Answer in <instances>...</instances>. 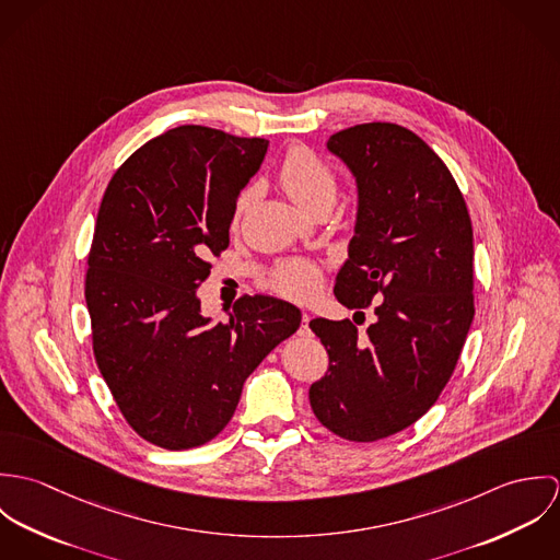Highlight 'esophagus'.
<instances>
[{"mask_svg": "<svg viewBox=\"0 0 560 560\" xmlns=\"http://www.w3.org/2000/svg\"><path fill=\"white\" fill-rule=\"evenodd\" d=\"M311 320H313V317H311L308 313H302V329H300L302 334H308V331H311V327H308Z\"/></svg>", "mask_w": 560, "mask_h": 560, "instance_id": "esophagus-1", "label": "esophagus"}]
</instances>
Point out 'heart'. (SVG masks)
<instances>
[{"mask_svg": "<svg viewBox=\"0 0 560 560\" xmlns=\"http://www.w3.org/2000/svg\"><path fill=\"white\" fill-rule=\"evenodd\" d=\"M280 185L284 187L289 198L311 215L325 207H334L338 194L334 170L306 147H295L289 151L280 167ZM249 200L252 189L241 194L235 218H240ZM273 287L284 298L308 300L319 291V269L306 260L287 262L276 271Z\"/></svg>", "mask_w": 560, "mask_h": 560, "instance_id": "heart-1", "label": "heart"}]
</instances>
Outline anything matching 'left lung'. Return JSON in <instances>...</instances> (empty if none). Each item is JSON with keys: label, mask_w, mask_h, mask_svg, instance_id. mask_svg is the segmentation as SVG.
I'll return each instance as SVG.
<instances>
[{"label": "left lung", "mask_w": 560, "mask_h": 560, "mask_svg": "<svg viewBox=\"0 0 560 560\" xmlns=\"http://www.w3.org/2000/svg\"><path fill=\"white\" fill-rule=\"evenodd\" d=\"M327 151L358 187L334 295L347 308L380 302L366 336L349 319L311 320L329 355L311 405L331 433L375 442L427 413L455 371L475 319L472 222L444 161L405 127L355 125Z\"/></svg>", "instance_id": "obj_1"}]
</instances>
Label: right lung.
Here are the masks:
<instances>
[{
    "label": "right lung",
    "instance_id": "add662e5",
    "mask_svg": "<svg viewBox=\"0 0 560 560\" xmlns=\"http://www.w3.org/2000/svg\"><path fill=\"white\" fill-rule=\"evenodd\" d=\"M267 147L183 125L138 149L105 189L85 273L94 358L127 422L161 448L213 440L249 373L302 323L269 295L213 320L196 293Z\"/></svg>",
    "mask_w": 560,
    "mask_h": 560
}]
</instances>
